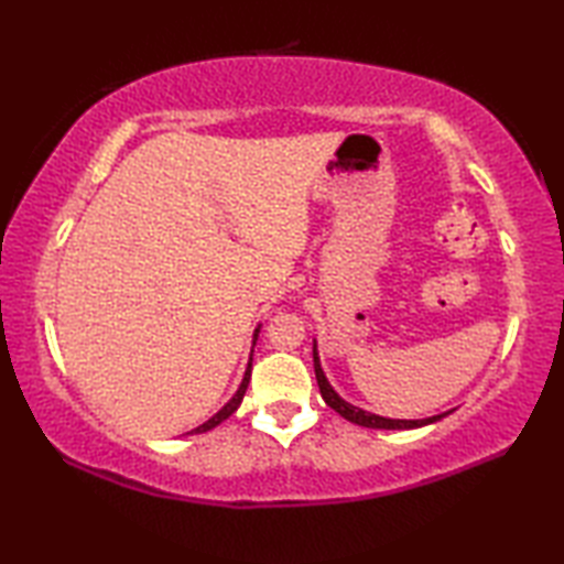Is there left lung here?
I'll list each match as a JSON object with an SVG mask.
<instances>
[{
	"mask_svg": "<svg viewBox=\"0 0 564 564\" xmlns=\"http://www.w3.org/2000/svg\"><path fill=\"white\" fill-rule=\"evenodd\" d=\"M313 358H315V378H317V386H319V392H322V400H325L334 412H339L344 419H349L351 424H358V426H368V429H419V426H426V424H434L438 422V419H443L451 412H443V414H436V416H429V419H386V416H378V414H370L366 410H361V406H354L349 402H344L337 392H334V388L327 382L325 373H322V366H319V356H317V344L313 349Z\"/></svg>",
	"mask_w": 564,
	"mask_h": 564,
	"instance_id": "obj_1",
	"label": "left lung"
}]
</instances>
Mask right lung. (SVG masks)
<instances>
[{
	"mask_svg": "<svg viewBox=\"0 0 564 564\" xmlns=\"http://www.w3.org/2000/svg\"><path fill=\"white\" fill-rule=\"evenodd\" d=\"M257 337H259V329L254 332V344H257ZM249 378H251V356H249V364H247V370H245L242 386H239V390L235 392V398H232L230 402H227V404L223 406V410H220L218 414H215V416H210L206 424H200V426H196V429H194V431H196V434H203V431H210V429H215V426H218L220 422H225V419H227V416H230L232 412H237V406H239V404H242V398H245V392H247V386H249ZM194 431H191V434H194Z\"/></svg>",
	"mask_w": 564,
	"mask_h": 564,
	"instance_id": "obj_1",
	"label": "right lung"
}]
</instances>
